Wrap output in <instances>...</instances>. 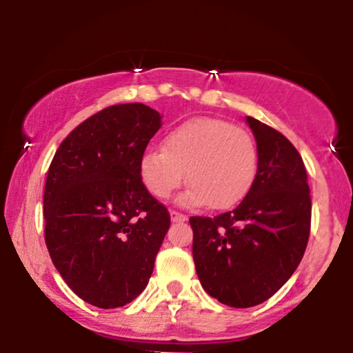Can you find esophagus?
Here are the masks:
<instances>
[{
	"label": "esophagus",
	"instance_id": "obj_1",
	"mask_svg": "<svg viewBox=\"0 0 353 353\" xmlns=\"http://www.w3.org/2000/svg\"><path fill=\"white\" fill-rule=\"evenodd\" d=\"M170 216H172V221H175V223H183V221L188 220V216L185 214H180V212L176 210H172Z\"/></svg>",
	"mask_w": 353,
	"mask_h": 353
}]
</instances>
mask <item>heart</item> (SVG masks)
<instances>
[{"label": "heart", "mask_w": 353, "mask_h": 353, "mask_svg": "<svg viewBox=\"0 0 353 353\" xmlns=\"http://www.w3.org/2000/svg\"><path fill=\"white\" fill-rule=\"evenodd\" d=\"M259 170V148L252 134L231 122L196 117L163 138V149H148L139 161L146 190L167 199L185 181L183 205L231 209L248 196Z\"/></svg>", "instance_id": "heart-1"}]
</instances>
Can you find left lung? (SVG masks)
Masks as SVG:
<instances>
[{"label":"left lung","instance_id":"obj_1","mask_svg":"<svg viewBox=\"0 0 353 353\" xmlns=\"http://www.w3.org/2000/svg\"><path fill=\"white\" fill-rule=\"evenodd\" d=\"M259 148V170L234 210L191 216L192 259L205 292L248 308L273 296L296 272L312 221L310 188L301 154L268 125L248 117Z\"/></svg>","mask_w":353,"mask_h":353}]
</instances>
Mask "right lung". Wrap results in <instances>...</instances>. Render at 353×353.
<instances>
[{
	"label": "right lung",
	"instance_id": "add662e5",
	"mask_svg": "<svg viewBox=\"0 0 353 353\" xmlns=\"http://www.w3.org/2000/svg\"><path fill=\"white\" fill-rule=\"evenodd\" d=\"M159 128L161 114L149 105H110L72 130L51 161L48 252L67 286L94 307H123L144 291L170 226L139 175Z\"/></svg>",
	"mask_w": 353,
	"mask_h": 353
}]
</instances>
